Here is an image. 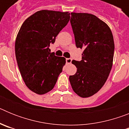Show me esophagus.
Segmentation results:
<instances>
[{
    "label": "esophagus",
    "instance_id": "obj_1",
    "mask_svg": "<svg viewBox=\"0 0 129 129\" xmlns=\"http://www.w3.org/2000/svg\"><path fill=\"white\" fill-rule=\"evenodd\" d=\"M66 62H67V64H70L72 62V59H70V58H67L66 59Z\"/></svg>",
    "mask_w": 129,
    "mask_h": 129
}]
</instances>
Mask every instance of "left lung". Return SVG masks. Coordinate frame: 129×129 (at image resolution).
<instances>
[{
    "mask_svg": "<svg viewBox=\"0 0 129 129\" xmlns=\"http://www.w3.org/2000/svg\"><path fill=\"white\" fill-rule=\"evenodd\" d=\"M76 46L83 49L82 60H73L77 68L69 80L73 90L88 98L104 85L112 67L114 52L113 35L109 26L92 14L71 13L70 19Z\"/></svg>",
    "mask_w": 129,
    "mask_h": 129,
    "instance_id": "left-lung-1",
    "label": "left lung"
}]
</instances>
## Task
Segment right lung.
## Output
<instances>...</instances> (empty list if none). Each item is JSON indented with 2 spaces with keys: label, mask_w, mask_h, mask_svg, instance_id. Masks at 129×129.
Segmentation results:
<instances>
[{
  "label": "right lung",
  "mask_w": 129,
  "mask_h": 129,
  "mask_svg": "<svg viewBox=\"0 0 129 129\" xmlns=\"http://www.w3.org/2000/svg\"><path fill=\"white\" fill-rule=\"evenodd\" d=\"M68 12L41 10L26 19L15 41V56L27 87L42 95L52 90L66 59L50 53V44L70 20Z\"/></svg>",
  "instance_id": "right-lung-1"
}]
</instances>
